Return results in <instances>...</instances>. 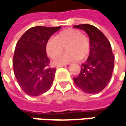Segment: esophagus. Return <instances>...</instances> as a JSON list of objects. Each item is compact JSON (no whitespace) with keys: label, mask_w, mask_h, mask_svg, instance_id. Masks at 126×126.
Masks as SVG:
<instances>
[{"label":"esophagus","mask_w":126,"mask_h":126,"mask_svg":"<svg viewBox=\"0 0 126 126\" xmlns=\"http://www.w3.org/2000/svg\"><path fill=\"white\" fill-rule=\"evenodd\" d=\"M65 64H62V65H56V68H60V67H63V66H65Z\"/></svg>","instance_id":"1"}]
</instances>
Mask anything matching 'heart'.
I'll list each match as a JSON object with an SVG mask.
<instances>
[{"label": "heart", "mask_w": 126, "mask_h": 126, "mask_svg": "<svg viewBox=\"0 0 126 126\" xmlns=\"http://www.w3.org/2000/svg\"><path fill=\"white\" fill-rule=\"evenodd\" d=\"M66 47L67 52L59 57ZM90 50V41L88 36L74 28H67L57 34L56 37H51L46 44V51L48 56L55 58L54 63L62 65L77 61L87 58Z\"/></svg>", "instance_id": "heart-1"}]
</instances>
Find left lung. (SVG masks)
<instances>
[{
	"label": "left lung",
	"instance_id": "1",
	"mask_svg": "<svg viewBox=\"0 0 126 126\" xmlns=\"http://www.w3.org/2000/svg\"><path fill=\"white\" fill-rule=\"evenodd\" d=\"M74 28L85 31L90 41V55L82 64L78 77L74 78L75 85L87 93H97L109 83L114 68V55L111 44L104 34L96 27L82 24Z\"/></svg>",
	"mask_w": 126,
	"mask_h": 126
}]
</instances>
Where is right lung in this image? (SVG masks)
Masks as SVG:
<instances>
[{
  "label": "right lung",
  "mask_w": 126,
  "mask_h": 126,
  "mask_svg": "<svg viewBox=\"0 0 126 126\" xmlns=\"http://www.w3.org/2000/svg\"><path fill=\"white\" fill-rule=\"evenodd\" d=\"M61 28L33 27L16 43L13 57L14 72L20 88L28 95H40L52 84L56 69L49 66L46 44Z\"/></svg>",
  "instance_id": "obj_1"
}]
</instances>
